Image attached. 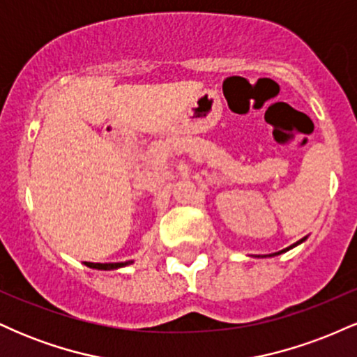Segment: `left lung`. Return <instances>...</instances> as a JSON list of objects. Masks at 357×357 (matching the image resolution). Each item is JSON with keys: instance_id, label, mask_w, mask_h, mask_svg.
<instances>
[{"instance_id": "8db88e82", "label": "left lung", "mask_w": 357, "mask_h": 357, "mask_svg": "<svg viewBox=\"0 0 357 357\" xmlns=\"http://www.w3.org/2000/svg\"><path fill=\"white\" fill-rule=\"evenodd\" d=\"M307 238V236H305ZM305 238H302V240H298L297 243H294V245H290V247H287V248H284V250H280V252H275V253H272V255H268V257H275V255H280V253H285V252H289L290 248H294V247H297V245H301L302 241H305Z\"/></svg>"}]
</instances>
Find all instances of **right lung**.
Masks as SVG:
<instances>
[{
    "label": "right lung",
    "mask_w": 357,
    "mask_h": 357,
    "mask_svg": "<svg viewBox=\"0 0 357 357\" xmlns=\"http://www.w3.org/2000/svg\"><path fill=\"white\" fill-rule=\"evenodd\" d=\"M132 264V260L129 261H119V264H90V261H85V265L90 268H97V270H117L121 267H126V265Z\"/></svg>",
    "instance_id": "add662e5"
}]
</instances>
